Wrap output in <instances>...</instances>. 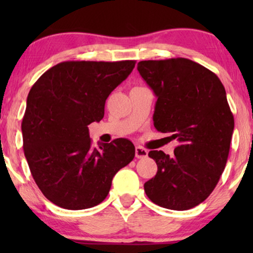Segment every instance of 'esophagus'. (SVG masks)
Returning <instances> with one entry per match:
<instances>
[{"label":"esophagus","instance_id":"34e87169","mask_svg":"<svg viewBox=\"0 0 253 253\" xmlns=\"http://www.w3.org/2000/svg\"><path fill=\"white\" fill-rule=\"evenodd\" d=\"M147 153H148V152L145 150V148L140 147V146H137L136 147V158L144 159V158L147 157Z\"/></svg>","mask_w":253,"mask_h":253}]
</instances>
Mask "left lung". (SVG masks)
<instances>
[{
	"label": "left lung",
	"instance_id": "left-lung-1",
	"mask_svg": "<svg viewBox=\"0 0 253 253\" xmlns=\"http://www.w3.org/2000/svg\"><path fill=\"white\" fill-rule=\"evenodd\" d=\"M138 71L157 95L154 126L177 139L174 155L151 151L157 175L144 184L148 198L185 211L209 197L226 167L234 116L217 76L188 58L141 61Z\"/></svg>",
	"mask_w": 253,
	"mask_h": 253
}]
</instances>
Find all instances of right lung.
<instances>
[{
  "label": "right lung",
  "instance_id": "add662e5",
  "mask_svg": "<svg viewBox=\"0 0 253 253\" xmlns=\"http://www.w3.org/2000/svg\"><path fill=\"white\" fill-rule=\"evenodd\" d=\"M136 61L61 62L34 83L22 122L24 154L37 185L65 210L103 202L113 177L134 158L130 140L93 147L88 124L100 122L110 93Z\"/></svg>",
  "mask_w": 253,
  "mask_h": 253
}]
</instances>
